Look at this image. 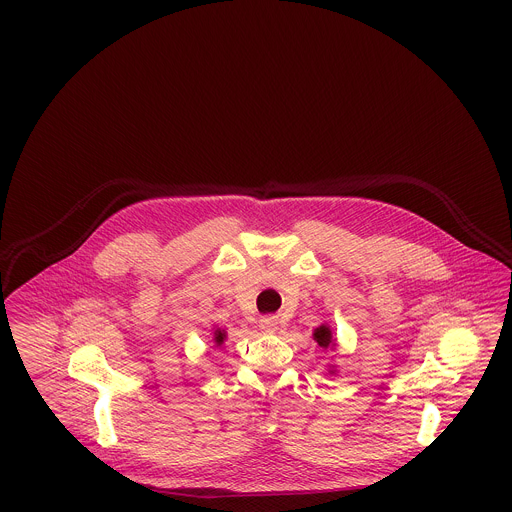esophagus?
I'll use <instances>...</instances> for the list:
<instances>
[{
    "instance_id": "34e87169",
    "label": "esophagus",
    "mask_w": 512,
    "mask_h": 512,
    "mask_svg": "<svg viewBox=\"0 0 512 512\" xmlns=\"http://www.w3.org/2000/svg\"><path fill=\"white\" fill-rule=\"evenodd\" d=\"M278 328V320L276 317H265L261 320V330L263 332H274Z\"/></svg>"
}]
</instances>
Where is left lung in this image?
Here are the masks:
<instances>
[{
    "instance_id": "left-lung-1",
    "label": "left lung",
    "mask_w": 512,
    "mask_h": 512,
    "mask_svg": "<svg viewBox=\"0 0 512 512\" xmlns=\"http://www.w3.org/2000/svg\"><path fill=\"white\" fill-rule=\"evenodd\" d=\"M313 336H315V340H317L318 345H320V347H324V349L332 343V332H330V328H328V326H320V328L315 330V334H313Z\"/></svg>"
}]
</instances>
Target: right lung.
I'll return each instance as SVG.
<instances>
[{
	"label": "right lung",
	"instance_id": "add662e5",
	"mask_svg": "<svg viewBox=\"0 0 512 512\" xmlns=\"http://www.w3.org/2000/svg\"><path fill=\"white\" fill-rule=\"evenodd\" d=\"M215 341H217L219 345L224 341V332H222V330H215Z\"/></svg>",
	"mask_w": 512,
	"mask_h": 512
}]
</instances>
